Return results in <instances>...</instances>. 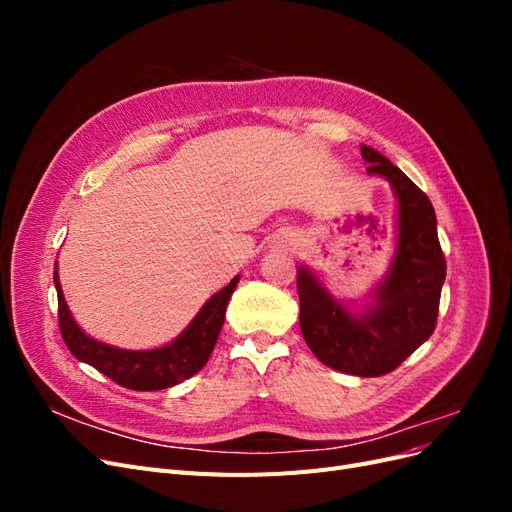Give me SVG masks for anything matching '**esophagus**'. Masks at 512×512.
<instances>
[{
  "instance_id": "34e87169",
  "label": "esophagus",
  "mask_w": 512,
  "mask_h": 512,
  "mask_svg": "<svg viewBox=\"0 0 512 512\" xmlns=\"http://www.w3.org/2000/svg\"><path fill=\"white\" fill-rule=\"evenodd\" d=\"M280 243H282V245H284V247H288V245H290V239H286V237H284V239H282V241H280Z\"/></svg>"
}]
</instances>
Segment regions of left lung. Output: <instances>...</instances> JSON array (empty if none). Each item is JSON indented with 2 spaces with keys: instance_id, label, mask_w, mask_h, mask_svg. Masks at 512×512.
<instances>
[{
  "instance_id": "1",
  "label": "left lung",
  "mask_w": 512,
  "mask_h": 512,
  "mask_svg": "<svg viewBox=\"0 0 512 512\" xmlns=\"http://www.w3.org/2000/svg\"><path fill=\"white\" fill-rule=\"evenodd\" d=\"M367 175L389 181L395 205V252L389 271L367 294L342 299L299 265L301 333L316 359L342 374L376 378L393 371L436 329L446 262L429 198L374 147L361 145Z\"/></svg>"
}]
</instances>
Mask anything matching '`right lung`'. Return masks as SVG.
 <instances>
[{
  "label": "right lung",
  "mask_w": 512,
  "mask_h": 512,
  "mask_svg": "<svg viewBox=\"0 0 512 512\" xmlns=\"http://www.w3.org/2000/svg\"><path fill=\"white\" fill-rule=\"evenodd\" d=\"M59 265L55 262L53 284L59 303V329L66 346L76 359L96 367L104 376L115 380L132 391H162L170 389L183 380L192 378L196 371L205 367L218 342L222 324L226 318V305L235 292L239 277L235 275L228 286L215 292L207 303L198 309V314L173 342L147 350H128L104 344L100 339L87 335L81 324L74 320L70 307L64 299V290L59 282Z\"/></svg>",
  "instance_id": "obj_1"
}]
</instances>
